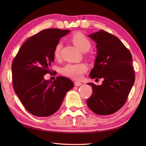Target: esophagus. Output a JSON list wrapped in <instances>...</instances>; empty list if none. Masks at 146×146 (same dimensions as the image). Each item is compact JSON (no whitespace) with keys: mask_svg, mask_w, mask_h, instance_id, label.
Here are the masks:
<instances>
[{"mask_svg":"<svg viewBox=\"0 0 146 146\" xmlns=\"http://www.w3.org/2000/svg\"><path fill=\"white\" fill-rule=\"evenodd\" d=\"M74 84H75V85L76 86H79L80 85H82V83L80 82H74Z\"/></svg>","mask_w":146,"mask_h":146,"instance_id":"esophagus-1","label":"esophagus"}]
</instances>
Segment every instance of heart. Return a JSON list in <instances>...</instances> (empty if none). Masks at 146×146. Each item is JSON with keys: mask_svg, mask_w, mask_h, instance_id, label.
Instances as JSON below:
<instances>
[{"mask_svg": "<svg viewBox=\"0 0 146 146\" xmlns=\"http://www.w3.org/2000/svg\"><path fill=\"white\" fill-rule=\"evenodd\" d=\"M71 41L77 48L83 52L88 51L91 48L92 43L90 39L81 33H76L71 37ZM62 48L61 42H58L55 45L53 55L55 59L60 58ZM88 70V66L84 63H68L62 68L61 73L63 75L75 80L81 79L83 74Z\"/></svg>", "mask_w": 146, "mask_h": 146, "instance_id": "b5f03b06", "label": "heart"}]
</instances>
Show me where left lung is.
Returning a JSON list of instances; mask_svg holds the SVG:
<instances>
[{
	"label": "left lung",
	"mask_w": 146,
	"mask_h": 146,
	"mask_svg": "<svg viewBox=\"0 0 146 146\" xmlns=\"http://www.w3.org/2000/svg\"><path fill=\"white\" fill-rule=\"evenodd\" d=\"M88 36L97 43V49L90 76L104 81L97 86L88 83L93 92L86 103L96 114H113L125 104L135 82L132 54L119 38L104 30Z\"/></svg>",
	"instance_id": "1"
}]
</instances>
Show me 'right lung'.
<instances>
[{
    "label": "right lung",
    "instance_id": "1",
    "mask_svg": "<svg viewBox=\"0 0 146 146\" xmlns=\"http://www.w3.org/2000/svg\"><path fill=\"white\" fill-rule=\"evenodd\" d=\"M70 30L47 29L30 37L22 45L12 64V85L23 106L37 117L54 113L65 95L73 87L69 78L57 76L53 82L45 80L51 74L53 51L61 38Z\"/></svg>",
    "mask_w": 146,
    "mask_h": 146
}]
</instances>
